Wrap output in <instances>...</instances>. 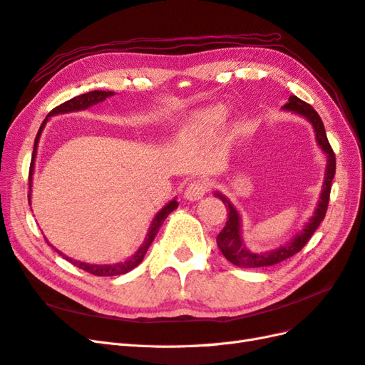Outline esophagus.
<instances>
[{"mask_svg": "<svg viewBox=\"0 0 365 365\" xmlns=\"http://www.w3.org/2000/svg\"><path fill=\"white\" fill-rule=\"evenodd\" d=\"M206 191H207V183L205 180H194L186 186L183 197L186 200H190V202H198V200L203 198Z\"/></svg>", "mask_w": 365, "mask_h": 365, "instance_id": "34e87169", "label": "esophagus"}]
</instances>
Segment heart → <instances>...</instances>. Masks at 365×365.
<instances>
[{"instance_id": "b5f03b06", "label": "heart", "mask_w": 365, "mask_h": 365, "mask_svg": "<svg viewBox=\"0 0 365 365\" xmlns=\"http://www.w3.org/2000/svg\"><path fill=\"white\" fill-rule=\"evenodd\" d=\"M227 113L229 110L226 106H221V104L212 106V108L198 113L191 121V132L203 133V135H210L217 132L218 128L226 123Z\"/></svg>"}]
</instances>
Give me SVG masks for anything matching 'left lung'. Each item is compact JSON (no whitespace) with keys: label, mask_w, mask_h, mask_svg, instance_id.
Segmentation results:
<instances>
[{"label":"left lung","mask_w":365,"mask_h":365,"mask_svg":"<svg viewBox=\"0 0 365 365\" xmlns=\"http://www.w3.org/2000/svg\"><path fill=\"white\" fill-rule=\"evenodd\" d=\"M282 110H288L294 115H299L302 118L307 120L315 133V140L317 145L322 148V151L326 155V170H324V178H323V185H322V192L320 198L317 202V206L314 209V214L308 218V221L303 225V229L297 232L294 237L287 241L285 244H282L276 249H272L268 252H255L250 247H247L242 238V218L240 215V210L237 209L230 198H227L225 194H221L220 191H215L214 195L218 197L222 203L226 205L227 212H229V220L226 221V226L220 232L217 237V244L218 249L221 250L222 256L226 257L229 262L233 265L241 267V268H257V267H268V265H274L282 261L288 259V257L294 256L297 252H300L309 238L312 237V233L317 230V227L320 226V222L323 221L326 210H327V203H329V195H331V185L335 175V155L331 148V144H329L326 130L323 121L314 110L312 106L308 103L302 101L299 97L291 96L288 98V103L285 106H282Z\"/></svg>","instance_id":"1"}]
</instances>
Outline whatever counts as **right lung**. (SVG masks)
Here are the masks:
<instances>
[{
    "mask_svg": "<svg viewBox=\"0 0 365 365\" xmlns=\"http://www.w3.org/2000/svg\"><path fill=\"white\" fill-rule=\"evenodd\" d=\"M115 96V92L112 91H91V92H86V93H81V96H77L71 100L65 101L63 104L57 106L56 109H53L48 115H46V118L43 120V123L41 124L39 127V132L36 135V139H34V147H33V155H31V163H30V174H29V186H30V192H29V203H31V185H33V174H34V162H36V155H38V145H39V139H41V135L43 132V128L46 125V123L50 121L51 116H56V115H62V113H69V112H80V110H86L89 108H92L93 104L97 103H101L104 101L106 98H109ZM179 203L178 200L173 198L170 200V202L163 206L159 212L155 215V218L151 220V225L148 227V232L145 235V240L144 242L140 244L138 247V250L130 256L127 257V259L124 262H116V264H89V262H83V261H77V259H73V257H68L66 255H63L62 252H58L56 247H53V249L61 255L62 257H65L66 261H69L71 264H74L76 267L85 269V272L93 274V276H120V274H125L128 272H132V269L135 267H138L140 262H143L145 253L148 252L150 245L153 242V240L156 238V235L160 229V226L163 225V221H165V218L173 212L174 209H178ZM48 242V241H46ZM50 244V242H48Z\"/></svg>",
    "mask_w": 365,
    "mask_h": 365,
    "instance_id": "add662e5",
    "label": "right lung"
}]
</instances>
